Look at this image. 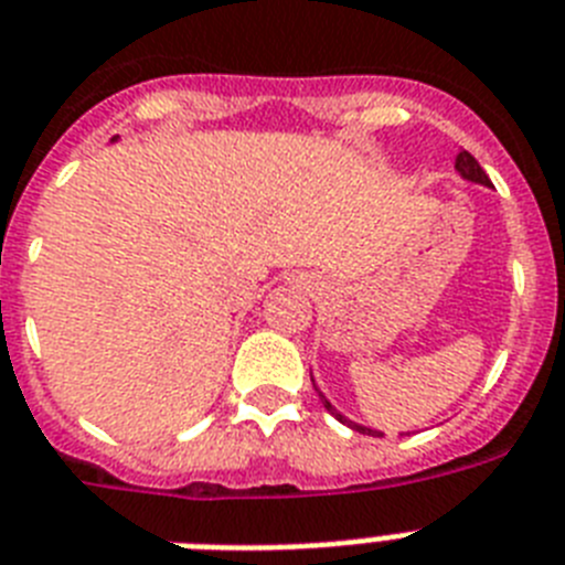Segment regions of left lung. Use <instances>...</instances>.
Returning <instances> with one entry per match:
<instances>
[{"label": "left lung", "instance_id": "obj_1", "mask_svg": "<svg viewBox=\"0 0 565 565\" xmlns=\"http://www.w3.org/2000/svg\"><path fill=\"white\" fill-rule=\"evenodd\" d=\"M456 170L461 172V179L477 181V184H484V188H491V179H488V175H484V170H482V167H479V161H477V158H473V156H470V152H459V156H456ZM311 381H315V377H311ZM315 390H317V386H315ZM317 395H320V401H323V407L329 409V413H332V416L338 418L340 424H349V427H352V430L366 433V436H384V433L370 430V427H361V424L349 422L347 416H340L338 409H334L332 404H329V398H326V395L320 393V390H317Z\"/></svg>", "mask_w": 565, "mask_h": 565}]
</instances>
